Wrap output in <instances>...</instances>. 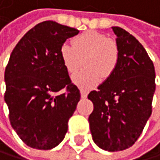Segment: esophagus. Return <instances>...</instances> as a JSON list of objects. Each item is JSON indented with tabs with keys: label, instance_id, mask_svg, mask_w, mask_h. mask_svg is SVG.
<instances>
[{
	"label": "esophagus",
	"instance_id": "1",
	"mask_svg": "<svg viewBox=\"0 0 160 160\" xmlns=\"http://www.w3.org/2000/svg\"><path fill=\"white\" fill-rule=\"evenodd\" d=\"M81 96H82V98H87L88 97V91L84 90V89H82L81 90Z\"/></svg>",
	"mask_w": 160,
	"mask_h": 160
}]
</instances>
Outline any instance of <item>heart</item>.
<instances>
[{"instance_id":"obj_1","label":"heart","mask_w":160,"mask_h":160,"mask_svg":"<svg viewBox=\"0 0 160 160\" xmlns=\"http://www.w3.org/2000/svg\"><path fill=\"white\" fill-rule=\"evenodd\" d=\"M61 58L70 73L84 71L72 77V82L82 88H88L99 82L101 77L107 78L115 71L119 51L113 40L96 31H85L72 40V45L64 43L60 49Z\"/></svg>"}]
</instances>
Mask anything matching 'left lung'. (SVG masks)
<instances>
[{"label": "left lung", "mask_w": 160, "mask_h": 160, "mask_svg": "<svg viewBox=\"0 0 160 160\" xmlns=\"http://www.w3.org/2000/svg\"><path fill=\"white\" fill-rule=\"evenodd\" d=\"M119 58L115 71L88 99L93 111L88 117L94 142L104 151L132 147L152 115L155 90L153 63L142 45L123 28L113 26Z\"/></svg>", "instance_id": "obj_1"}]
</instances>
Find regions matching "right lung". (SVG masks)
Instances as JSON below:
<instances>
[{
    "label": "right lung",
    "instance_id": "add662e5",
    "mask_svg": "<svg viewBox=\"0 0 160 160\" xmlns=\"http://www.w3.org/2000/svg\"><path fill=\"white\" fill-rule=\"evenodd\" d=\"M76 28L47 20L27 31L12 50L5 72V101L12 127L25 145L51 149L65 138L81 99L61 58Z\"/></svg>",
    "mask_w": 160,
    "mask_h": 160
}]
</instances>
